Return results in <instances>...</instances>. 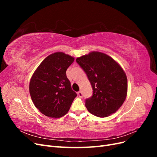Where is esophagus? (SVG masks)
Masks as SVG:
<instances>
[{"instance_id":"esophagus-1","label":"esophagus","mask_w":157,"mask_h":157,"mask_svg":"<svg viewBox=\"0 0 157 157\" xmlns=\"http://www.w3.org/2000/svg\"><path fill=\"white\" fill-rule=\"evenodd\" d=\"M77 94H78V96L80 98H82V97H83V94H82V92L81 91H79V92L77 93Z\"/></svg>"}]
</instances>
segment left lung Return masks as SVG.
<instances>
[{
    "label": "left lung",
    "mask_w": 157,
    "mask_h": 157,
    "mask_svg": "<svg viewBox=\"0 0 157 157\" xmlns=\"http://www.w3.org/2000/svg\"><path fill=\"white\" fill-rule=\"evenodd\" d=\"M86 73L93 89L85 106L92 115L106 117L115 113L125 101L128 80L122 67L110 56L90 52L76 59Z\"/></svg>",
    "instance_id": "8db88e82"
}]
</instances>
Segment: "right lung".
<instances>
[{
  "label": "right lung",
  "instance_id": "right-lung-1",
  "mask_svg": "<svg viewBox=\"0 0 157 157\" xmlns=\"http://www.w3.org/2000/svg\"><path fill=\"white\" fill-rule=\"evenodd\" d=\"M73 57L58 52L42 61L33 73L29 92L35 106L43 115L59 118L69 111L77 94L71 88L66 71Z\"/></svg>",
  "mask_w": 157,
  "mask_h": 157
}]
</instances>
